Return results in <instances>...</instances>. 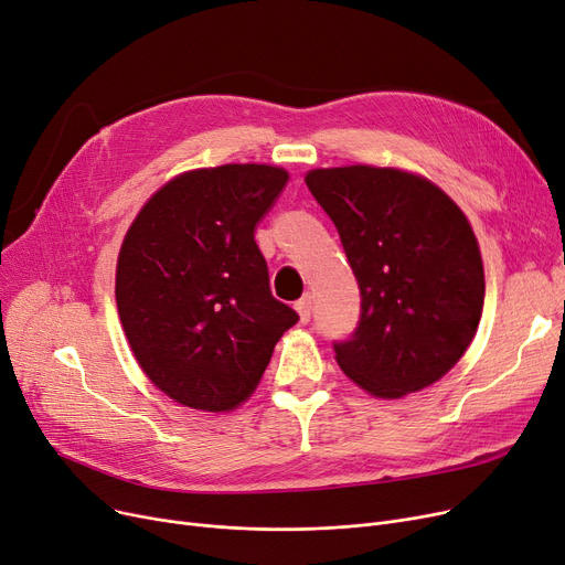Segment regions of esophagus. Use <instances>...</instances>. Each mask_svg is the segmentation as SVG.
<instances>
[{"mask_svg":"<svg viewBox=\"0 0 565 565\" xmlns=\"http://www.w3.org/2000/svg\"><path fill=\"white\" fill-rule=\"evenodd\" d=\"M294 308H297V312L301 317V324H308L310 317H312V299H310V294H306L303 299H299Z\"/></svg>","mask_w":565,"mask_h":565,"instance_id":"esophagus-1","label":"esophagus"}]
</instances>
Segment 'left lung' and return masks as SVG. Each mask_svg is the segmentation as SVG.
I'll list each match as a JSON object with an SVG mask.
<instances>
[{"label":"left lung","mask_w":565,"mask_h":565,"mask_svg":"<svg viewBox=\"0 0 565 565\" xmlns=\"http://www.w3.org/2000/svg\"><path fill=\"white\" fill-rule=\"evenodd\" d=\"M306 183L361 289L359 327L333 342L338 365L380 397L435 384L467 352L486 301L465 213L435 183L388 168L312 170Z\"/></svg>","instance_id":"8db88e82"}]
</instances>
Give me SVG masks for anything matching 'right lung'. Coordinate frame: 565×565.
<instances>
[{"label": "right lung", "mask_w": 565, "mask_h": 565, "mask_svg": "<svg viewBox=\"0 0 565 565\" xmlns=\"http://www.w3.org/2000/svg\"><path fill=\"white\" fill-rule=\"evenodd\" d=\"M287 179L268 166L185 172L160 188L124 238L121 327L147 377L185 407L241 405L299 321L271 294L255 241Z\"/></svg>", "instance_id": "1"}]
</instances>
